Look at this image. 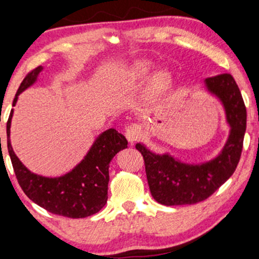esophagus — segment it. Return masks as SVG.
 <instances>
[{
  "label": "esophagus",
  "instance_id": "34e87169",
  "mask_svg": "<svg viewBox=\"0 0 259 259\" xmlns=\"http://www.w3.org/2000/svg\"><path fill=\"white\" fill-rule=\"evenodd\" d=\"M124 135H125L127 141L130 143H134L135 141H138L140 136H141V126L136 123L130 124V125L125 126V129H124Z\"/></svg>",
  "mask_w": 259,
  "mask_h": 259
}]
</instances>
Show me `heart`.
I'll return each instance as SVG.
<instances>
[{"label": "heart", "mask_w": 259, "mask_h": 259, "mask_svg": "<svg viewBox=\"0 0 259 259\" xmlns=\"http://www.w3.org/2000/svg\"><path fill=\"white\" fill-rule=\"evenodd\" d=\"M152 67L147 61H139L134 65L132 70L126 73V79L130 82H138V80L145 79L151 72ZM171 83V76L167 71H159L155 73L151 83V88H149V93L152 96H158L163 94L167 87Z\"/></svg>", "instance_id": "obj_1"}]
</instances>
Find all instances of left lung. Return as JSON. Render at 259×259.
I'll list each match as a JSON object with an SVG mask.
<instances>
[{"instance_id": "left-lung-1", "label": "left lung", "mask_w": 259, "mask_h": 259, "mask_svg": "<svg viewBox=\"0 0 259 259\" xmlns=\"http://www.w3.org/2000/svg\"><path fill=\"white\" fill-rule=\"evenodd\" d=\"M208 92L224 106L230 125L228 141L219 157L200 165H189L169 154H155L141 143L142 154L152 197L166 206L192 205L213 194L234 174L241 157L246 132V107L238 84L232 74L222 73L205 79Z\"/></svg>"}]
</instances>
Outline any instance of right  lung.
Here are the masks:
<instances>
[{"label":"right lung","mask_w":259,"mask_h":259,"mask_svg":"<svg viewBox=\"0 0 259 259\" xmlns=\"http://www.w3.org/2000/svg\"><path fill=\"white\" fill-rule=\"evenodd\" d=\"M40 71L42 67L38 66L25 76L15 94L13 106L17 104L18 95L33 84ZM12 116L13 110L7 121L8 153L18 183L27 198L48 212L68 219H84L99 212L107 201L108 166L112 158L120 149L127 147L126 139L116 129L106 130L71 172L57 179H48L31 172L15 155L9 141Z\"/></svg>","instance_id":"add662e5"}]
</instances>
